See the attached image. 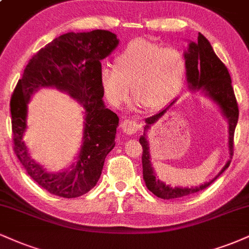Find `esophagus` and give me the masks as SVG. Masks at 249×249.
I'll return each instance as SVG.
<instances>
[{"label": "esophagus", "instance_id": "esophagus-1", "mask_svg": "<svg viewBox=\"0 0 249 249\" xmlns=\"http://www.w3.org/2000/svg\"><path fill=\"white\" fill-rule=\"evenodd\" d=\"M122 128L125 133L134 134L140 128V124L136 121H130V119H125L122 122Z\"/></svg>", "mask_w": 249, "mask_h": 249}]
</instances>
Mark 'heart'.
<instances>
[{
	"label": "heart",
	"instance_id": "heart-1",
	"mask_svg": "<svg viewBox=\"0 0 249 249\" xmlns=\"http://www.w3.org/2000/svg\"><path fill=\"white\" fill-rule=\"evenodd\" d=\"M187 62L175 49L137 39L119 53L115 67L102 66L100 83L113 106L128 96V86L139 106L157 110L172 102L183 86Z\"/></svg>",
	"mask_w": 249,
	"mask_h": 249
}]
</instances>
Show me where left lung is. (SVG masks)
<instances>
[{"instance_id": "1", "label": "left lung", "mask_w": 249, "mask_h": 249, "mask_svg": "<svg viewBox=\"0 0 249 249\" xmlns=\"http://www.w3.org/2000/svg\"><path fill=\"white\" fill-rule=\"evenodd\" d=\"M184 59L187 62V80L189 83V88L193 90H202L205 95H208L211 100H213L220 107L224 116L229 119V147L230 157L232 159L233 149H234V131L239 118V107L229 70L214 53L210 41L202 34H198L197 43L189 44L188 52L184 53ZM174 102L157 115L146 118L145 131H147L152 125L155 124L158 119L164 115V112ZM139 142L142 146V176L145 179L146 187L155 196L162 199L181 198V197L189 196L191 194L204 190L221 173H224V170L229 168L231 163V160L227 161L224 168L213 179L199 185V187L172 188L155 178L153 167L151 163V157H149L148 142L146 139L145 133L140 137Z\"/></svg>"}]
</instances>
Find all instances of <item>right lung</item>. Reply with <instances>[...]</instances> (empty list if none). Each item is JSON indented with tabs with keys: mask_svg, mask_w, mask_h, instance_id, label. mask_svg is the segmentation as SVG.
Returning a JSON list of instances; mask_svg holds the SVG:
<instances>
[{
	"mask_svg": "<svg viewBox=\"0 0 249 249\" xmlns=\"http://www.w3.org/2000/svg\"><path fill=\"white\" fill-rule=\"evenodd\" d=\"M116 35L107 30L68 32L47 44L30 59L10 101L14 151L26 173L49 193L65 198L82 196L95 187L104 160L115 147L119 118L104 107L100 83L101 60L118 46ZM43 86H54L80 102L85 109L84 143L71 171L47 173L32 160L22 142L29 97Z\"/></svg>",
	"mask_w": 249,
	"mask_h": 249,
	"instance_id": "right-lung-1",
	"label": "right lung"
}]
</instances>
